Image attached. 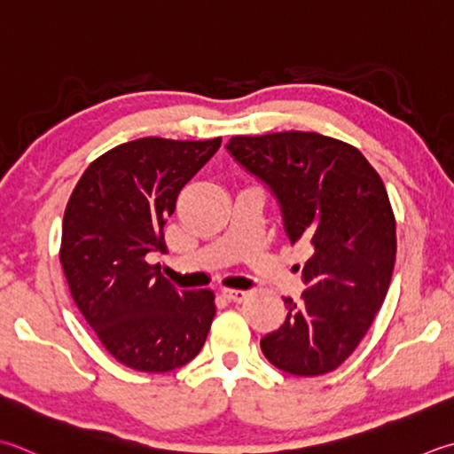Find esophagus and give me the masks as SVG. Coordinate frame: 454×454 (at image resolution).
<instances>
[{
	"label": "esophagus",
	"mask_w": 454,
	"mask_h": 454,
	"mask_svg": "<svg viewBox=\"0 0 454 454\" xmlns=\"http://www.w3.org/2000/svg\"><path fill=\"white\" fill-rule=\"evenodd\" d=\"M222 297L228 301H234V303H242V301L247 297V293L242 289H222Z\"/></svg>",
	"instance_id": "esophagus-1"
}]
</instances>
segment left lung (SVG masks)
Returning <instances> with one entry per match:
<instances>
[{"label":"left lung","mask_w":454,"mask_h":454,"mask_svg":"<svg viewBox=\"0 0 454 454\" xmlns=\"http://www.w3.org/2000/svg\"><path fill=\"white\" fill-rule=\"evenodd\" d=\"M270 186L291 244H309L303 301L260 346L275 368L323 376L356 350L384 303L395 263V216L376 168L356 147L315 131L234 136L226 144Z\"/></svg>","instance_id":"1"}]
</instances>
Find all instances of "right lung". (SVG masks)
Masks as SVG:
<instances>
[{
    "mask_svg": "<svg viewBox=\"0 0 454 454\" xmlns=\"http://www.w3.org/2000/svg\"><path fill=\"white\" fill-rule=\"evenodd\" d=\"M220 144L128 141L88 165L70 194L62 271L86 323L123 366L163 374L191 362L207 340L215 293L176 289L145 255L167 250V216Z\"/></svg>",
    "mask_w": 454,
    "mask_h": 454,
    "instance_id": "right-lung-1",
    "label": "right lung"
}]
</instances>
